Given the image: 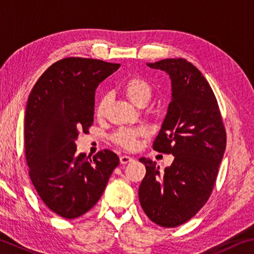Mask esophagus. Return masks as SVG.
<instances>
[{"mask_svg":"<svg viewBox=\"0 0 254 254\" xmlns=\"http://www.w3.org/2000/svg\"><path fill=\"white\" fill-rule=\"evenodd\" d=\"M132 161H133L132 156H128V155H121V156H120V162H121L122 164H127L128 162H132Z\"/></svg>","mask_w":254,"mask_h":254,"instance_id":"1","label":"esophagus"}]
</instances>
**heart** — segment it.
Returning a JSON list of instances; mask_svg holds the SVG:
<instances>
[{"label":"heart","mask_w":254,"mask_h":254,"mask_svg":"<svg viewBox=\"0 0 254 254\" xmlns=\"http://www.w3.org/2000/svg\"><path fill=\"white\" fill-rule=\"evenodd\" d=\"M123 91L127 99L131 102L136 105V107H141L143 104H146L149 102L152 96V86L146 80L142 79L139 76H134L132 79L126 82L123 85ZM108 107V99L103 98L100 101V103L96 107L95 113L98 117H102L104 114L105 109ZM145 134V131L143 128H123L115 133L113 136L114 142L117 144L121 145L122 147L127 150H134L136 149L137 143H139V137Z\"/></svg>","instance_id":"1"}]
</instances>
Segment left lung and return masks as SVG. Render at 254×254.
<instances>
[{
    "mask_svg": "<svg viewBox=\"0 0 254 254\" xmlns=\"http://www.w3.org/2000/svg\"><path fill=\"white\" fill-rule=\"evenodd\" d=\"M146 65L171 80V102L153 149L171 153L174 161L160 172L154 161L139 160L146 169L139 200L152 222L174 228L194 216L210 197L227 135L213 91L192 63L165 59Z\"/></svg>",
    "mask_w": 254,
    "mask_h": 254,
    "instance_id": "1",
    "label": "left lung"
}]
</instances>
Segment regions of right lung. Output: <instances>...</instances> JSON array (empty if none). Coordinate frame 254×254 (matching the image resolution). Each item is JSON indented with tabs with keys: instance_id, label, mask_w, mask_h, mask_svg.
Here are the masks:
<instances>
[{
	"instance_id": "obj_1",
	"label": "right lung",
	"mask_w": 254,
	"mask_h": 254,
	"mask_svg": "<svg viewBox=\"0 0 254 254\" xmlns=\"http://www.w3.org/2000/svg\"><path fill=\"white\" fill-rule=\"evenodd\" d=\"M120 67L101 60L66 58L52 64L32 89L24 115L30 178L51 211L75 219L102 195L119 156L103 150L90 159L75 140L94 117L95 89Z\"/></svg>"
}]
</instances>
